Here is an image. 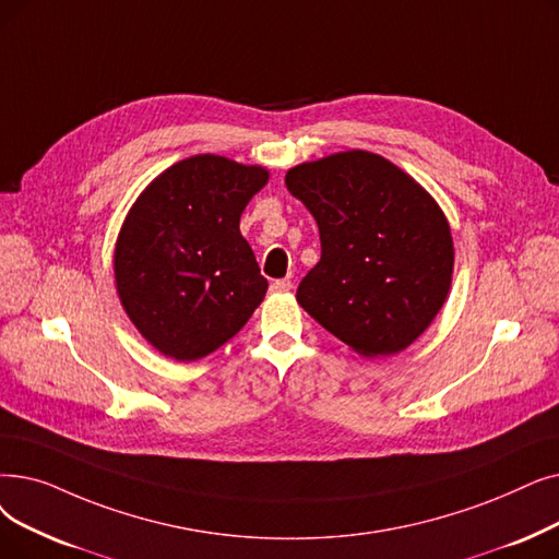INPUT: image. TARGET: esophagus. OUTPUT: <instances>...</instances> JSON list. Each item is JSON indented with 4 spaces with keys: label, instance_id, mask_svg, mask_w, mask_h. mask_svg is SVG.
Instances as JSON below:
<instances>
[{
    "label": "esophagus",
    "instance_id": "esophagus-1",
    "mask_svg": "<svg viewBox=\"0 0 559 559\" xmlns=\"http://www.w3.org/2000/svg\"><path fill=\"white\" fill-rule=\"evenodd\" d=\"M289 287H293V281H289V278H276V281L272 283L274 293H287Z\"/></svg>",
    "mask_w": 559,
    "mask_h": 559
}]
</instances>
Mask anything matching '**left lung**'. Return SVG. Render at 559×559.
<instances>
[{
    "label": "left lung",
    "mask_w": 559,
    "mask_h": 559,
    "mask_svg": "<svg viewBox=\"0 0 559 559\" xmlns=\"http://www.w3.org/2000/svg\"><path fill=\"white\" fill-rule=\"evenodd\" d=\"M320 228L322 258L297 301L360 356L406 349L441 310L454 249L445 214L388 159L349 151L289 168Z\"/></svg>",
    "instance_id": "8db88e82"
}]
</instances>
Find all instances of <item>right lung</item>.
Listing matches in <instances>:
<instances>
[{
  "label": "right lung",
  "instance_id": "1",
  "mask_svg": "<svg viewBox=\"0 0 559 559\" xmlns=\"http://www.w3.org/2000/svg\"><path fill=\"white\" fill-rule=\"evenodd\" d=\"M270 174L197 155L153 180L116 241V287L153 347L199 360L249 322L266 293L239 216Z\"/></svg>",
  "mask_w": 559,
  "mask_h": 559
}]
</instances>
